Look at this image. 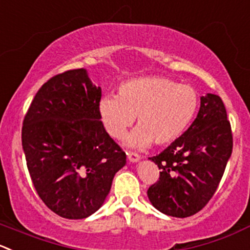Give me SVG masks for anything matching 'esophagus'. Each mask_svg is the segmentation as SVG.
I'll return each instance as SVG.
<instances>
[{
  "label": "esophagus",
  "mask_w": 250,
  "mask_h": 250,
  "mask_svg": "<svg viewBox=\"0 0 250 250\" xmlns=\"http://www.w3.org/2000/svg\"><path fill=\"white\" fill-rule=\"evenodd\" d=\"M127 156H128V160H129L130 162H137V161H139V160H140L139 155H138L137 152H134V151H128Z\"/></svg>",
  "instance_id": "obj_1"
}]
</instances>
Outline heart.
Returning a JSON list of instances; mask_svg holds the SVG:
<instances>
[{
    "mask_svg": "<svg viewBox=\"0 0 250 250\" xmlns=\"http://www.w3.org/2000/svg\"><path fill=\"white\" fill-rule=\"evenodd\" d=\"M199 95L188 84L166 77H145L125 82L118 95L104 96L99 113L104 128L113 139H122L137 117V129L128 144L165 146L184 134L197 115Z\"/></svg>",
    "mask_w": 250,
    "mask_h": 250,
    "instance_id": "obj_1",
    "label": "heart"
}]
</instances>
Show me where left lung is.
<instances>
[{
	"label": "left lung",
	"mask_w": 250,
	"mask_h": 250,
	"mask_svg": "<svg viewBox=\"0 0 250 250\" xmlns=\"http://www.w3.org/2000/svg\"><path fill=\"white\" fill-rule=\"evenodd\" d=\"M231 123L221 98L208 94L197 118L181 138L150 157L160 171L147 197L159 211L174 217L199 212L216 192L232 154Z\"/></svg>",
	"instance_id": "1"
}]
</instances>
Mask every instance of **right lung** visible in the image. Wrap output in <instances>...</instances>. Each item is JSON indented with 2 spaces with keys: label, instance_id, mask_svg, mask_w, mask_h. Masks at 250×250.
Instances as JSON below:
<instances>
[{
  "label": "right lung",
  "instance_id": "1",
  "mask_svg": "<svg viewBox=\"0 0 250 250\" xmlns=\"http://www.w3.org/2000/svg\"><path fill=\"white\" fill-rule=\"evenodd\" d=\"M101 88L85 69L48 79L36 93L21 127V145L34 188L64 219L100 209L125 152L101 122Z\"/></svg>",
  "mask_w": 250,
  "mask_h": 250
}]
</instances>
